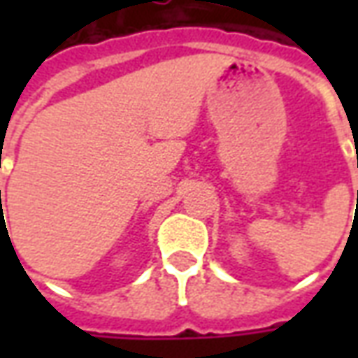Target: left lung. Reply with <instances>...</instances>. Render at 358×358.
<instances>
[{
	"label": "left lung",
	"instance_id": "8db88e82",
	"mask_svg": "<svg viewBox=\"0 0 358 358\" xmlns=\"http://www.w3.org/2000/svg\"><path fill=\"white\" fill-rule=\"evenodd\" d=\"M357 197H358V194H357Z\"/></svg>",
	"mask_w": 358,
	"mask_h": 358
}]
</instances>
